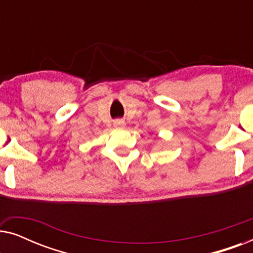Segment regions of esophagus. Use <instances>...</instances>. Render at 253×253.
Listing matches in <instances>:
<instances>
[{
  "label": "esophagus",
  "mask_w": 253,
  "mask_h": 253,
  "mask_svg": "<svg viewBox=\"0 0 253 253\" xmlns=\"http://www.w3.org/2000/svg\"><path fill=\"white\" fill-rule=\"evenodd\" d=\"M126 126V122L123 120H115L114 121V126L117 127V129H122Z\"/></svg>",
  "instance_id": "34e87169"
}]
</instances>
